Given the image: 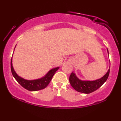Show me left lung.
Segmentation results:
<instances>
[{
    "mask_svg": "<svg viewBox=\"0 0 121 121\" xmlns=\"http://www.w3.org/2000/svg\"><path fill=\"white\" fill-rule=\"evenodd\" d=\"M108 52L109 53V52ZM110 73V69L106 73L105 76H103L100 79L95 80V81H82L76 77L74 73H71L69 77V82L71 86L76 91L83 93L89 94L93 92L104 84L109 77Z\"/></svg>",
    "mask_w": 121,
    "mask_h": 121,
    "instance_id": "1",
    "label": "left lung"
}]
</instances>
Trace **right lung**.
Here are the masks:
<instances>
[{"label": "right lung", "mask_w": 121, "mask_h": 121, "mask_svg": "<svg viewBox=\"0 0 121 121\" xmlns=\"http://www.w3.org/2000/svg\"><path fill=\"white\" fill-rule=\"evenodd\" d=\"M59 68V67H57L51 69L44 77L35 80H27L19 77L16 74L12 66V59L11 61V69L13 77L22 86L29 91H37L45 88L49 84L53 76Z\"/></svg>", "instance_id": "right-lung-1"}]
</instances>
